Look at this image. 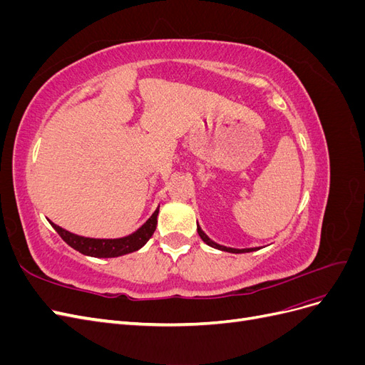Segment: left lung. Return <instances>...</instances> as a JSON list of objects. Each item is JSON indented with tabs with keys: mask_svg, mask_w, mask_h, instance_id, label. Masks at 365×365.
I'll return each mask as SVG.
<instances>
[{
	"mask_svg": "<svg viewBox=\"0 0 365 365\" xmlns=\"http://www.w3.org/2000/svg\"><path fill=\"white\" fill-rule=\"evenodd\" d=\"M197 235L201 236V239L205 242L207 245H210V247H213V248H216V250H220V251H227V252H236V254H239V252H251V251H257V250H260V248H244V250H237V248H228V247H224V245H219V244H216V242H213L212 239H210L204 231L201 230V227L197 225Z\"/></svg>",
	"mask_w": 365,
	"mask_h": 365,
	"instance_id": "obj_1",
	"label": "left lung"
}]
</instances>
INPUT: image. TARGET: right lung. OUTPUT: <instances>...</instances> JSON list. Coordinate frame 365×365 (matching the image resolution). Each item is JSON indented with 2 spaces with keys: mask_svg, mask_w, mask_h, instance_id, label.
Wrapping results in <instances>:
<instances>
[{
  "mask_svg": "<svg viewBox=\"0 0 365 365\" xmlns=\"http://www.w3.org/2000/svg\"><path fill=\"white\" fill-rule=\"evenodd\" d=\"M158 212H160V208H157L155 212H153V215L135 231V233H132L125 237H120V239L83 237V236H77V235L70 233V231L61 228L56 224H53L51 220H50V224L54 230L58 231V235L76 251L85 254V256L108 259V257L125 256V254L134 252L145 245L146 242L152 237L153 231H155V228H157Z\"/></svg>",
  "mask_w": 365,
  "mask_h": 365,
  "instance_id": "1",
  "label": "right lung"
}]
</instances>
